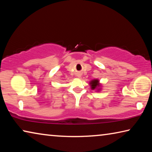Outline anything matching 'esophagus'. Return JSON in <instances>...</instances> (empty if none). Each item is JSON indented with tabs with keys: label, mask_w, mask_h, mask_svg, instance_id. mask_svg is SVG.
<instances>
[{
	"label": "esophagus",
	"mask_w": 152,
	"mask_h": 152,
	"mask_svg": "<svg viewBox=\"0 0 152 152\" xmlns=\"http://www.w3.org/2000/svg\"><path fill=\"white\" fill-rule=\"evenodd\" d=\"M78 77H79V78H80V76H81V75H80V74H78Z\"/></svg>",
	"instance_id": "esophagus-1"
}]
</instances>
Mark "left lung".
<instances>
[{"label":"left lung","mask_w":152,"mask_h":152,"mask_svg":"<svg viewBox=\"0 0 152 152\" xmlns=\"http://www.w3.org/2000/svg\"><path fill=\"white\" fill-rule=\"evenodd\" d=\"M90 84L91 85V88L94 90L99 86V80H92Z\"/></svg>","instance_id":"1"}]
</instances>
